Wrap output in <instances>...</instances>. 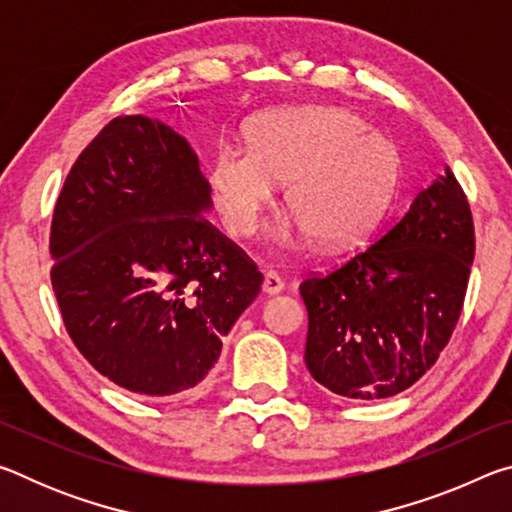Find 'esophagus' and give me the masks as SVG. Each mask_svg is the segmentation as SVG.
I'll list each match as a JSON object with an SVG mask.
<instances>
[{"label":"esophagus","instance_id":"34e87169","mask_svg":"<svg viewBox=\"0 0 512 512\" xmlns=\"http://www.w3.org/2000/svg\"><path fill=\"white\" fill-rule=\"evenodd\" d=\"M284 289V280L275 271H268L264 275V282H262V291L268 293V296H275V293H280Z\"/></svg>","mask_w":512,"mask_h":512}]
</instances>
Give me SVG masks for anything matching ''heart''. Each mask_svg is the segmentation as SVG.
Masks as SVG:
<instances>
[{
    "instance_id": "obj_1",
    "label": "heart",
    "mask_w": 512,
    "mask_h": 512,
    "mask_svg": "<svg viewBox=\"0 0 512 512\" xmlns=\"http://www.w3.org/2000/svg\"><path fill=\"white\" fill-rule=\"evenodd\" d=\"M248 149L223 142L207 162L225 230L253 237L287 183L293 210L277 228V244L298 248L314 237L341 248L361 241L393 203L400 153L384 133L341 108L268 112L248 128Z\"/></svg>"
}]
</instances>
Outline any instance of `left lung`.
<instances>
[{
	"label": "left lung",
	"instance_id": "8db88e82",
	"mask_svg": "<svg viewBox=\"0 0 512 512\" xmlns=\"http://www.w3.org/2000/svg\"><path fill=\"white\" fill-rule=\"evenodd\" d=\"M472 262L470 203L445 167L368 248L302 280L311 377L350 400L406 391L452 339Z\"/></svg>",
	"mask_w": 512,
	"mask_h": 512
}]
</instances>
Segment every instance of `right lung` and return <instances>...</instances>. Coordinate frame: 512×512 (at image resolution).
<instances>
[{"mask_svg": "<svg viewBox=\"0 0 512 512\" xmlns=\"http://www.w3.org/2000/svg\"><path fill=\"white\" fill-rule=\"evenodd\" d=\"M210 192L185 137L142 115L103 126L60 189L51 287L69 339L126 391H192L262 287L205 219Z\"/></svg>", "mask_w": 512, "mask_h": 512, "instance_id": "add662e5", "label": "right lung"}]
</instances>
